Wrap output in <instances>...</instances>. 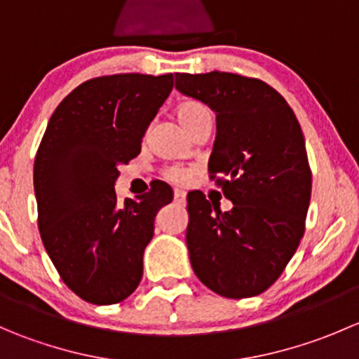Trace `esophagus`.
Masks as SVG:
<instances>
[{
    "instance_id": "1",
    "label": "esophagus",
    "mask_w": 359,
    "mask_h": 359,
    "mask_svg": "<svg viewBox=\"0 0 359 359\" xmlns=\"http://www.w3.org/2000/svg\"><path fill=\"white\" fill-rule=\"evenodd\" d=\"M173 200H175L177 203H184L186 201V193L180 189H175L173 191Z\"/></svg>"
}]
</instances>
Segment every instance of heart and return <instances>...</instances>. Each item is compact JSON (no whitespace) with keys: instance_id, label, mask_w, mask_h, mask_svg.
<instances>
[{"instance_id":"1","label":"heart","mask_w":359,"mask_h":359,"mask_svg":"<svg viewBox=\"0 0 359 359\" xmlns=\"http://www.w3.org/2000/svg\"><path fill=\"white\" fill-rule=\"evenodd\" d=\"M206 112H208V109L200 102H184L177 107L175 114L177 119L180 121V125H182L187 132H191L193 126L196 125L198 119H200L203 114H206ZM194 173H196V168H194V166L184 165H170L161 170L163 179L168 180V182L172 184H177V186H186V184H189L191 179L194 177Z\"/></svg>"}]
</instances>
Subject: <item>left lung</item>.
I'll use <instances>...</instances> for the list:
<instances>
[{
    "label": "left lung",
    "instance_id": "left-lung-1",
    "mask_svg": "<svg viewBox=\"0 0 359 359\" xmlns=\"http://www.w3.org/2000/svg\"><path fill=\"white\" fill-rule=\"evenodd\" d=\"M175 86L215 111L208 172L233 201L220 212L203 193L187 196L191 266L219 295L255 297L281 276L306 231L313 175L302 130L262 79L213 71L175 74Z\"/></svg>",
    "mask_w": 359,
    "mask_h": 359
}]
</instances>
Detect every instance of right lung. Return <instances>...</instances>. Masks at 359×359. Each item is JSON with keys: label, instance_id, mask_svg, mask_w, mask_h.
<instances>
[{"label": "right lung", "instance_id": "add662e5", "mask_svg": "<svg viewBox=\"0 0 359 359\" xmlns=\"http://www.w3.org/2000/svg\"><path fill=\"white\" fill-rule=\"evenodd\" d=\"M173 88V76L139 72L81 83L57 106L34 159L43 245L79 299L109 306L142 280L144 250L172 187L119 203L118 166L139 156L142 137Z\"/></svg>", "mask_w": 359, "mask_h": 359}]
</instances>
